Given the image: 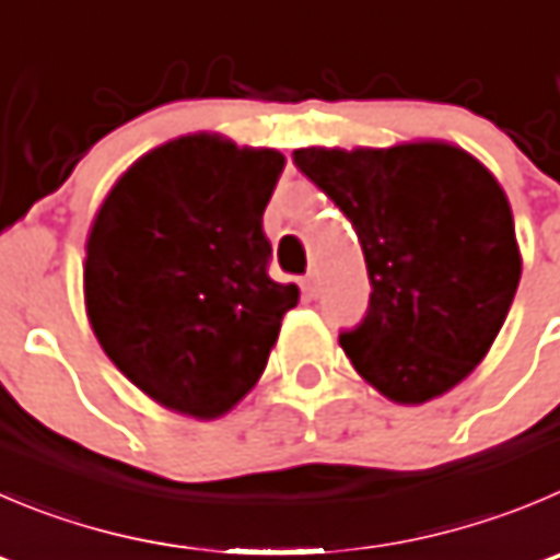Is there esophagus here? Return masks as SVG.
Wrapping results in <instances>:
<instances>
[{"mask_svg": "<svg viewBox=\"0 0 560 560\" xmlns=\"http://www.w3.org/2000/svg\"><path fill=\"white\" fill-rule=\"evenodd\" d=\"M318 285H322V280H318V271H307L305 277H302V291H305L307 296H316L318 294Z\"/></svg>", "mask_w": 560, "mask_h": 560, "instance_id": "obj_1", "label": "esophagus"}]
</instances>
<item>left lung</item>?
Instances as JSON below:
<instances>
[{"instance_id": "1", "label": "left lung", "mask_w": 560, "mask_h": 560, "mask_svg": "<svg viewBox=\"0 0 560 560\" xmlns=\"http://www.w3.org/2000/svg\"><path fill=\"white\" fill-rule=\"evenodd\" d=\"M294 164L363 244L369 313L340 332L357 374L409 407L454 390L487 357L523 275L503 186L445 140L302 148Z\"/></svg>"}]
</instances>
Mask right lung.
Instances as JSON below:
<instances>
[{
  "instance_id": "right-lung-1",
  "label": "right lung",
  "mask_w": 560,
  "mask_h": 560,
  "mask_svg": "<svg viewBox=\"0 0 560 560\" xmlns=\"http://www.w3.org/2000/svg\"><path fill=\"white\" fill-rule=\"evenodd\" d=\"M285 156L186 135L137 159L84 244V307L117 371L170 412L214 420L260 380L294 283L266 275Z\"/></svg>"
}]
</instances>
